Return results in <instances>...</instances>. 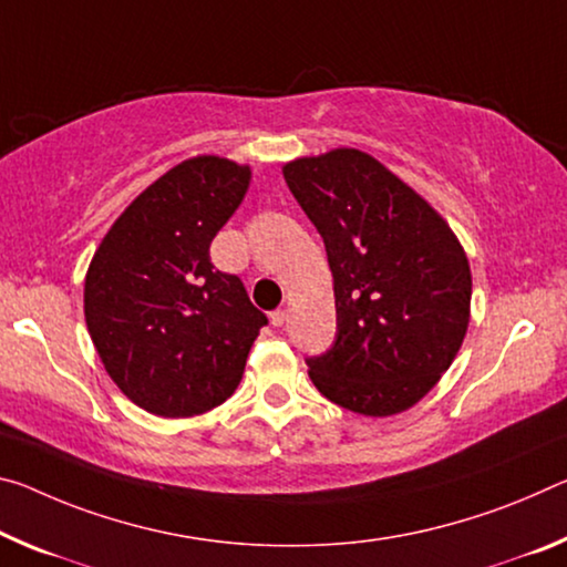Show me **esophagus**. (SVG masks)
Wrapping results in <instances>:
<instances>
[{
	"label": "esophagus",
	"mask_w": 567,
	"mask_h": 567,
	"mask_svg": "<svg viewBox=\"0 0 567 567\" xmlns=\"http://www.w3.org/2000/svg\"><path fill=\"white\" fill-rule=\"evenodd\" d=\"M285 320H287V312H285V310H275V312H269V322H272L275 328H282V326H285Z\"/></svg>",
	"instance_id": "esophagus-1"
}]
</instances>
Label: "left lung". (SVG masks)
Listing matches in <instances>:
<instances>
[{"label": "left lung", "mask_w": 567, "mask_h": 567, "mask_svg": "<svg viewBox=\"0 0 567 567\" xmlns=\"http://www.w3.org/2000/svg\"><path fill=\"white\" fill-rule=\"evenodd\" d=\"M285 182L326 241L332 348L308 358L328 401L393 416L434 389L470 326L472 272L452 227L381 161L355 148L295 158Z\"/></svg>", "instance_id": "obj_1"}]
</instances>
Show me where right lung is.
I'll return each mask as SVG.
<instances>
[{
  "label": "right lung",
  "instance_id": "add662e5",
  "mask_svg": "<svg viewBox=\"0 0 567 567\" xmlns=\"http://www.w3.org/2000/svg\"><path fill=\"white\" fill-rule=\"evenodd\" d=\"M251 171L196 156L131 202L85 275V322L115 385L164 419L212 411L241 381L267 316L209 247L245 199Z\"/></svg>",
  "mask_w": 567,
  "mask_h": 567
}]
</instances>
